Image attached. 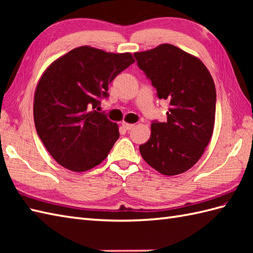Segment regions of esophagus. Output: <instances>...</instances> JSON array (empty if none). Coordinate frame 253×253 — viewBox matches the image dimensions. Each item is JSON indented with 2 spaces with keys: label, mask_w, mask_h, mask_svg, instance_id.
Returning a JSON list of instances; mask_svg holds the SVG:
<instances>
[{
  "label": "esophagus",
  "mask_w": 253,
  "mask_h": 253,
  "mask_svg": "<svg viewBox=\"0 0 253 253\" xmlns=\"http://www.w3.org/2000/svg\"><path fill=\"white\" fill-rule=\"evenodd\" d=\"M122 125H123L124 128H125L126 130H130V129H132L133 127H135V125H133V124H128V123H125V122H123Z\"/></svg>",
  "instance_id": "esophagus-1"
}]
</instances>
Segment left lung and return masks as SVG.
Here are the masks:
<instances>
[{"instance_id": "obj_1", "label": "left lung", "mask_w": 253, "mask_h": 253, "mask_svg": "<svg viewBox=\"0 0 253 253\" xmlns=\"http://www.w3.org/2000/svg\"><path fill=\"white\" fill-rule=\"evenodd\" d=\"M133 56L158 98L169 101L168 121L152 122L140 153L161 174L184 173L201 158L213 132L216 91L211 74L199 58L171 44Z\"/></svg>"}]
</instances>
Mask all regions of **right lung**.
Listing matches in <instances>:
<instances>
[{
    "label": "right lung",
    "instance_id": "add662e5",
    "mask_svg": "<svg viewBox=\"0 0 253 253\" xmlns=\"http://www.w3.org/2000/svg\"><path fill=\"white\" fill-rule=\"evenodd\" d=\"M135 63L130 53L114 54L80 46L53 62L37 85L34 118L38 136L58 164L73 171L99 165L120 131L95 109L109 84Z\"/></svg>",
    "mask_w": 253,
    "mask_h": 253
}]
</instances>
